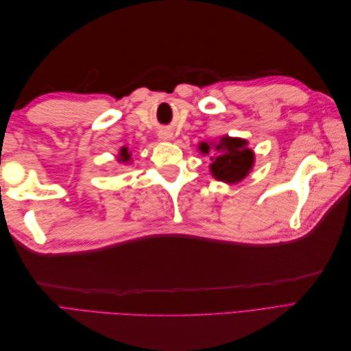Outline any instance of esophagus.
<instances>
[{
  "mask_svg": "<svg viewBox=\"0 0 351 351\" xmlns=\"http://www.w3.org/2000/svg\"><path fill=\"white\" fill-rule=\"evenodd\" d=\"M159 139H161L162 142L173 141V133L169 132V130H162L161 133H159Z\"/></svg>",
  "mask_w": 351,
  "mask_h": 351,
  "instance_id": "34e87169",
  "label": "esophagus"
}]
</instances>
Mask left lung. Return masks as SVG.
Instances as JSON below:
<instances>
[{"mask_svg": "<svg viewBox=\"0 0 351 351\" xmlns=\"http://www.w3.org/2000/svg\"><path fill=\"white\" fill-rule=\"evenodd\" d=\"M197 151L202 155H210L209 171L212 177L227 184L243 182L254 165V152L249 147V142L241 137L224 134L218 142H200Z\"/></svg>", "mask_w": 351, "mask_h": 351, "instance_id": "8db88e82", "label": "left lung"}]
</instances>
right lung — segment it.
Wrapping results in <instances>:
<instances>
[{
	"label": "right lung",
	"mask_w": 351,
	"mask_h": 351,
	"mask_svg": "<svg viewBox=\"0 0 351 351\" xmlns=\"http://www.w3.org/2000/svg\"><path fill=\"white\" fill-rule=\"evenodd\" d=\"M117 162H119L120 165H123V164H132L133 162L132 152H129V149H127V146H121L120 147L119 155H117Z\"/></svg>",
	"instance_id": "add662e5"
}]
</instances>
